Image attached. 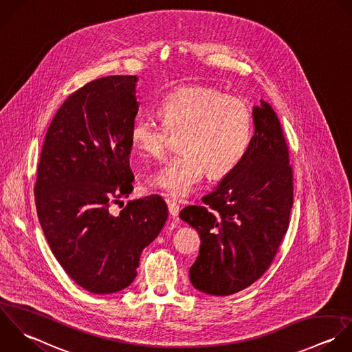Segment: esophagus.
Instances as JSON below:
<instances>
[{"instance_id": "obj_1", "label": "esophagus", "mask_w": 352, "mask_h": 352, "mask_svg": "<svg viewBox=\"0 0 352 352\" xmlns=\"http://www.w3.org/2000/svg\"><path fill=\"white\" fill-rule=\"evenodd\" d=\"M167 206H168V212H170V215H171L173 218L178 217V214H179V206H178L177 203L171 201V200H167Z\"/></svg>"}]
</instances>
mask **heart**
<instances>
[{"label": "heart", "mask_w": 352, "mask_h": 352, "mask_svg": "<svg viewBox=\"0 0 352 352\" xmlns=\"http://www.w3.org/2000/svg\"><path fill=\"white\" fill-rule=\"evenodd\" d=\"M162 124L138 118L130 130L133 146L144 156L164 157L170 135L181 152L149 179V186L174 199H186L210 178L230 174L243 160L252 135V112L245 101L212 86L182 87L159 107Z\"/></svg>", "instance_id": "heart-1"}]
</instances>
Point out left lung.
Returning <instances> with one entry per match:
<instances>
[{"label": "left lung", "instance_id": "1", "mask_svg": "<svg viewBox=\"0 0 352 352\" xmlns=\"http://www.w3.org/2000/svg\"><path fill=\"white\" fill-rule=\"evenodd\" d=\"M261 102L254 108L255 134L240 164L203 197V206H188L179 214L201 241L190 283L208 295H233L259 280L289 226V151L276 112Z\"/></svg>", "mask_w": 352, "mask_h": 352}]
</instances>
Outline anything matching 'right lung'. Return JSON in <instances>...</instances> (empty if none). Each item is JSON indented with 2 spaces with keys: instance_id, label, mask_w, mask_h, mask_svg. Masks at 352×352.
I'll use <instances>...</instances> for the list:
<instances>
[{
  "instance_id": "right-lung-1",
  "label": "right lung",
  "mask_w": 352,
  "mask_h": 352,
  "mask_svg": "<svg viewBox=\"0 0 352 352\" xmlns=\"http://www.w3.org/2000/svg\"><path fill=\"white\" fill-rule=\"evenodd\" d=\"M135 82V75L94 79L63 102L45 135L34 186L54 258L79 287L98 295L134 281L142 250L168 217L157 195L129 201L118 215L109 211L133 190Z\"/></svg>"
}]
</instances>
